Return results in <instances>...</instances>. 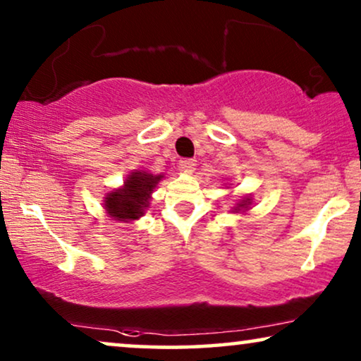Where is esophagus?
<instances>
[{
    "mask_svg": "<svg viewBox=\"0 0 361 361\" xmlns=\"http://www.w3.org/2000/svg\"><path fill=\"white\" fill-rule=\"evenodd\" d=\"M179 166H180V169H184V171H192L195 166V161L194 159H180Z\"/></svg>",
    "mask_w": 361,
    "mask_h": 361,
    "instance_id": "esophagus-1",
    "label": "esophagus"
}]
</instances>
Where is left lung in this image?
<instances>
[{
	"label": "left lung",
	"instance_id": "8db88e82",
	"mask_svg": "<svg viewBox=\"0 0 361 361\" xmlns=\"http://www.w3.org/2000/svg\"><path fill=\"white\" fill-rule=\"evenodd\" d=\"M250 205H251V199H250V197H245L243 200H240L238 204H236L233 210L236 212V214H238V212H246L250 209Z\"/></svg>",
	"mask_w": 361,
	"mask_h": 361
}]
</instances>
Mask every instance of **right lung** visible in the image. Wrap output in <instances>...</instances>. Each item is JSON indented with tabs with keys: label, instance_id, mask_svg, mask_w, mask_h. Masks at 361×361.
<instances>
[{
	"label": "right lung",
	"instance_id": "obj_1",
	"mask_svg": "<svg viewBox=\"0 0 361 361\" xmlns=\"http://www.w3.org/2000/svg\"><path fill=\"white\" fill-rule=\"evenodd\" d=\"M164 176H154L146 171H135L126 177L120 189L111 190L105 197V210L113 220L131 221L145 215L149 207L152 189Z\"/></svg>",
	"mask_w": 361,
	"mask_h": 361
}]
</instances>
